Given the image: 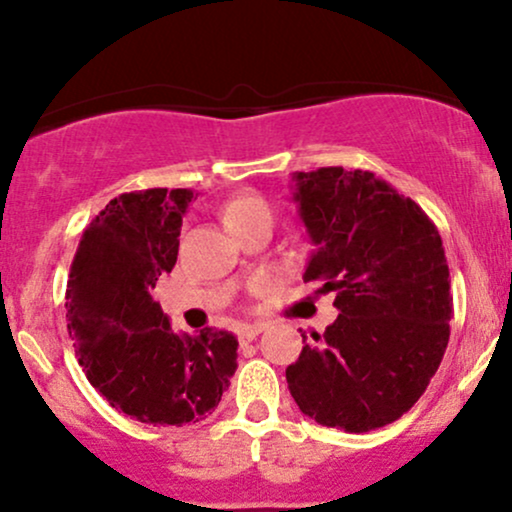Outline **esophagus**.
<instances>
[{"mask_svg":"<svg viewBox=\"0 0 512 512\" xmlns=\"http://www.w3.org/2000/svg\"><path fill=\"white\" fill-rule=\"evenodd\" d=\"M264 330H267V325L240 327V330H238V342H240V344H248V342H252V339L257 337V334H262Z\"/></svg>","mask_w":512,"mask_h":512,"instance_id":"34e87169","label":"esophagus"}]
</instances>
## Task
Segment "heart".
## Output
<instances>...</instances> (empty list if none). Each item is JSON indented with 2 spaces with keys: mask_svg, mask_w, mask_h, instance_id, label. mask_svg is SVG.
Returning a JSON list of instances; mask_svg holds the SVG:
<instances>
[{
  "mask_svg": "<svg viewBox=\"0 0 512 512\" xmlns=\"http://www.w3.org/2000/svg\"><path fill=\"white\" fill-rule=\"evenodd\" d=\"M262 216H269V219H272V209H269V204L264 202L260 195H255V192H243V195L233 197L231 202L226 204V209H223V221H226V226L231 228V231L243 226V223L262 219Z\"/></svg>",
  "mask_w": 512,
  "mask_h": 512,
  "instance_id": "obj_1",
  "label": "heart"
}]
</instances>
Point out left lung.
Masks as SVG:
<instances>
[{"label": "left lung", "instance_id": "left-lung-1", "mask_svg": "<svg viewBox=\"0 0 512 512\" xmlns=\"http://www.w3.org/2000/svg\"><path fill=\"white\" fill-rule=\"evenodd\" d=\"M293 202L315 250L305 281L337 293L286 383L317 424L366 433L424 395L450 339V272L436 223L368 170L293 173ZM305 342V334H303Z\"/></svg>", "mask_w": 512, "mask_h": 512}]
</instances>
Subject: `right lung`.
Instances as JSON below:
<instances>
[{"label": "right lung", "instance_id": "add662e5", "mask_svg": "<svg viewBox=\"0 0 512 512\" xmlns=\"http://www.w3.org/2000/svg\"><path fill=\"white\" fill-rule=\"evenodd\" d=\"M192 190L125 192L86 226L67 281V330L88 383L122 414L158 426L202 421L238 368L223 330L178 334L154 301L178 260Z\"/></svg>", "mask_w": 512, "mask_h": 512}]
</instances>
